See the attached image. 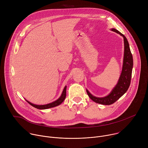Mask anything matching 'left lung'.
<instances>
[{
  "label": "left lung",
  "instance_id": "left-lung-1",
  "mask_svg": "<svg viewBox=\"0 0 148 148\" xmlns=\"http://www.w3.org/2000/svg\"><path fill=\"white\" fill-rule=\"evenodd\" d=\"M111 30L122 36L124 41V54L122 69L118 83L112 90L111 92L108 95L103 97H97L94 96L88 90H86L88 95L93 101L98 103L107 105L112 104L116 102L127 91L131 84L133 68V57L127 38L115 29H111Z\"/></svg>",
  "mask_w": 148,
  "mask_h": 148
}]
</instances>
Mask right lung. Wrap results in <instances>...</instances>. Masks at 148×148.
I'll return each instance as SVG.
<instances>
[{"label":"right lung","instance_id":"add662e5","mask_svg":"<svg viewBox=\"0 0 148 148\" xmlns=\"http://www.w3.org/2000/svg\"><path fill=\"white\" fill-rule=\"evenodd\" d=\"M66 88H67V86H66L63 89V91L62 92V94L61 95V96L56 101L47 103V104H45V105H36V104H34L30 102H29V101L26 100V101L29 103L32 106H33V107L38 109V110H46L48 108H53V107H55L56 106H58V105H60L63 101H64L66 97Z\"/></svg>","mask_w":148,"mask_h":148}]
</instances>
